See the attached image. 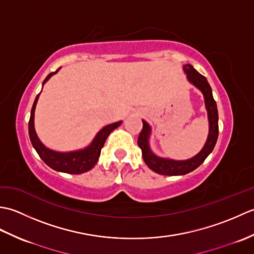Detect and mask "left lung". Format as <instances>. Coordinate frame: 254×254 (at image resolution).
Segmentation results:
<instances>
[{
    "mask_svg": "<svg viewBox=\"0 0 254 254\" xmlns=\"http://www.w3.org/2000/svg\"><path fill=\"white\" fill-rule=\"evenodd\" d=\"M182 68L187 75L188 82L192 84L194 87H196L203 94L205 109L207 111L208 119V135L203 148L191 158L186 160H176L160 157V156H157L153 152L149 145L152 127H150L146 121L142 120L143 130L139 133L137 144L138 147L142 149L143 159L149 169L164 176H183L196 169L206 159L207 156L213 152L218 137L217 105L216 101L213 98L212 88H210L207 79L203 75L199 74L191 64H186Z\"/></svg>",
    "mask_w": 254,
    "mask_h": 254,
    "instance_id": "8db88e82",
    "label": "left lung"
}]
</instances>
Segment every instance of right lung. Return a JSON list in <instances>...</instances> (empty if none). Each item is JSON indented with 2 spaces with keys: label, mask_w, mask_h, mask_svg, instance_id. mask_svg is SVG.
I'll use <instances>...</instances> for the list:
<instances>
[{
  "label": "right lung",
  "mask_w": 254,
  "mask_h": 254,
  "mask_svg": "<svg viewBox=\"0 0 254 254\" xmlns=\"http://www.w3.org/2000/svg\"><path fill=\"white\" fill-rule=\"evenodd\" d=\"M59 69L60 68H58L56 72L48 75L46 79L44 80V83H42V87H44V85L51 78V76H53V75L59 72ZM40 93L37 95L34 101V105H32L30 119L28 123L30 142L32 144V146L36 149V152L50 168L56 171L65 172V174L71 175H79L90 170L97 164V161H98L101 148L104 147L107 137L109 136V134L115 130V128L121 126L122 121L108 124V126L102 127L101 130L96 134V136L88 146H86L82 149L72 150V152H58V150H53L49 147H47L46 145L40 141L35 130V110Z\"/></svg>",
  "instance_id": "obj_1"
}]
</instances>
